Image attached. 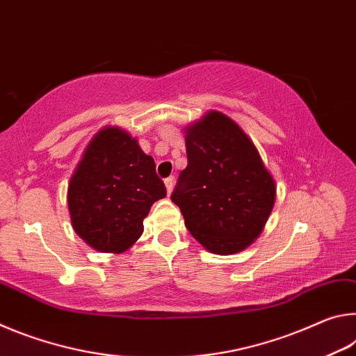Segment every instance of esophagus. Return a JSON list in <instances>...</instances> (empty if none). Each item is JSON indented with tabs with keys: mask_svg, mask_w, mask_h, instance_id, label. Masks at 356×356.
<instances>
[{
	"mask_svg": "<svg viewBox=\"0 0 356 356\" xmlns=\"http://www.w3.org/2000/svg\"><path fill=\"white\" fill-rule=\"evenodd\" d=\"M174 182H176V180H174V177H172V176H170V177H166V179H165V186H166L168 195H171V191H172V188H174Z\"/></svg>",
	"mask_w": 356,
	"mask_h": 356,
	"instance_id": "esophagus-1",
	"label": "esophagus"
}]
</instances>
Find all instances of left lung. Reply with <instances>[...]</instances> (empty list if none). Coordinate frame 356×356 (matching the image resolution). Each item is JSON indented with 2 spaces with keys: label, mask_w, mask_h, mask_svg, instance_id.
<instances>
[{
  "label": "left lung",
  "mask_w": 356,
  "mask_h": 356,
  "mask_svg": "<svg viewBox=\"0 0 356 356\" xmlns=\"http://www.w3.org/2000/svg\"><path fill=\"white\" fill-rule=\"evenodd\" d=\"M188 165L171 200L204 248L234 254L261 236L276 186L248 135L231 118L210 111L185 129Z\"/></svg>",
  "instance_id": "left-lung-1"
}]
</instances>
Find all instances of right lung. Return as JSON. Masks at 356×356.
Instances as JSON below:
<instances>
[{
	"instance_id": "right-lung-1",
	"label": "right lung",
	"mask_w": 356,
	"mask_h": 356,
	"mask_svg": "<svg viewBox=\"0 0 356 356\" xmlns=\"http://www.w3.org/2000/svg\"><path fill=\"white\" fill-rule=\"evenodd\" d=\"M166 196L155 161L119 127L95 135L67 188L74 231L94 250L122 252L143 234V220Z\"/></svg>"
}]
</instances>
